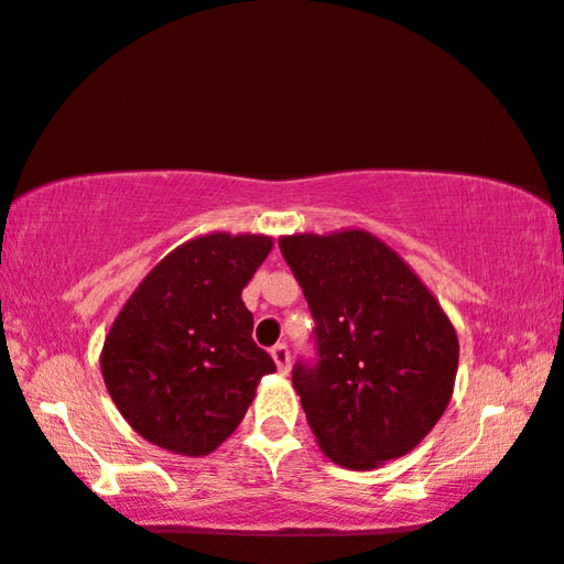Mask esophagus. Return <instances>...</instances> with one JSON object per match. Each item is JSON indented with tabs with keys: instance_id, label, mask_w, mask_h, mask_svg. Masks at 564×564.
I'll list each match as a JSON object with an SVG mask.
<instances>
[{
	"instance_id": "obj_1",
	"label": "esophagus",
	"mask_w": 564,
	"mask_h": 564,
	"mask_svg": "<svg viewBox=\"0 0 564 564\" xmlns=\"http://www.w3.org/2000/svg\"><path fill=\"white\" fill-rule=\"evenodd\" d=\"M270 356H273L275 366H278V371L286 373V371L291 369V352H289V345H283V343L273 345V348H270Z\"/></svg>"
}]
</instances>
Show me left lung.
I'll use <instances>...</instances> for the list:
<instances>
[{
  "label": "left lung",
  "mask_w": 564,
  "mask_h": 564,
  "mask_svg": "<svg viewBox=\"0 0 564 564\" xmlns=\"http://www.w3.org/2000/svg\"><path fill=\"white\" fill-rule=\"evenodd\" d=\"M281 254L314 317L317 358L294 389L317 444L345 469L412 452L448 408L459 337L425 283L369 231L291 235Z\"/></svg>",
  "instance_id": "8db88e82"
}]
</instances>
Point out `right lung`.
I'll use <instances>...</instances> for the list:
<instances>
[{
	"instance_id": "add662e5",
	"label": "right lung",
	"mask_w": 564,
	"mask_h": 564,
	"mask_svg": "<svg viewBox=\"0 0 564 564\" xmlns=\"http://www.w3.org/2000/svg\"><path fill=\"white\" fill-rule=\"evenodd\" d=\"M273 239L214 235L172 250L133 291L105 337V387L149 444L212 454L242 423L273 358L252 340L242 289Z\"/></svg>"
}]
</instances>
